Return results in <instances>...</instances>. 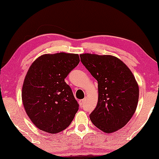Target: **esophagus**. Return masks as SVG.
Masks as SVG:
<instances>
[{
    "instance_id": "1",
    "label": "esophagus",
    "mask_w": 159,
    "mask_h": 159,
    "mask_svg": "<svg viewBox=\"0 0 159 159\" xmlns=\"http://www.w3.org/2000/svg\"><path fill=\"white\" fill-rule=\"evenodd\" d=\"M85 101H86V99H82V100H80V101H79L80 105L81 106H82L84 105V103H85Z\"/></svg>"
}]
</instances>
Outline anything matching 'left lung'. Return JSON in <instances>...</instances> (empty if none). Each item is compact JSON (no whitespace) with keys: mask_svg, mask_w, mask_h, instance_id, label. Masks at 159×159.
Instances as JSON below:
<instances>
[{"mask_svg":"<svg viewBox=\"0 0 159 159\" xmlns=\"http://www.w3.org/2000/svg\"><path fill=\"white\" fill-rule=\"evenodd\" d=\"M82 64L98 81V101L90 114L93 125L112 133L127 125L135 112L139 87L128 66L116 56L83 53Z\"/></svg>","mask_w":159,"mask_h":159,"instance_id":"1","label":"left lung"}]
</instances>
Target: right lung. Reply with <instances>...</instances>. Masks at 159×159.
<instances>
[{
  "mask_svg": "<svg viewBox=\"0 0 159 159\" xmlns=\"http://www.w3.org/2000/svg\"><path fill=\"white\" fill-rule=\"evenodd\" d=\"M80 63L78 54H44L28 69L21 90L25 111L39 129L61 132L70 125L79 104L64 79Z\"/></svg>",
  "mask_w": 159,
  "mask_h": 159,
  "instance_id": "obj_1",
  "label": "right lung"
}]
</instances>
